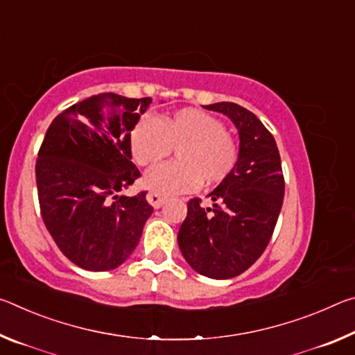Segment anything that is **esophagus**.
<instances>
[{
    "label": "esophagus",
    "mask_w": 355,
    "mask_h": 355,
    "mask_svg": "<svg viewBox=\"0 0 355 355\" xmlns=\"http://www.w3.org/2000/svg\"><path fill=\"white\" fill-rule=\"evenodd\" d=\"M147 202H148L150 205H152L153 208H161V207L164 205L166 197H163V196L158 194V192H155V191H150L148 194H147Z\"/></svg>",
    "instance_id": "34e87169"
}]
</instances>
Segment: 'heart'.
Here are the masks:
<instances>
[{"label": "heart", "instance_id": "heart-1", "mask_svg": "<svg viewBox=\"0 0 355 355\" xmlns=\"http://www.w3.org/2000/svg\"><path fill=\"white\" fill-rule=\"evenodd\" d=\"M130 148L139 166L155 164L175 148L178 161L155 166L144 177L150 189L164 196L224 182L239 158L238 142L225 123L194 107L161 120L144 114L130 131Z\"/></svg>", "mask_w": 355, "mask_h": 355}]
</instances>
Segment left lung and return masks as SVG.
<instances>
[{
  "mask_svg": "<svg viewBox=\"0 0 355 355\" xmlns=\"http://www.w3.org/2000/svg\"><path fill=\"white\" fill-rule=\"evenodd\" d=\"M225 114L239 135L236 167L209 192L213 208L188 202L178 230L189 266L209 279H232L249 269L266 249L284 203L285 180L274 136L254 112L232 101L203 106Z\"/></svg>",
  "mask_w": 355,
  "mask_h": 355,
  "instance_id": "left-lung-1",
  "label": "left lung"
}]
</instances>
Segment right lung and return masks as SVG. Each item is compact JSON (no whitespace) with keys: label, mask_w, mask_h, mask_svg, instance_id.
<instances>
[{"label":"right lung","mask_w":355,"mask_h":355,"mask_svg":"<svg viewBox=\"0 0 355 355\" xmlns=\"http://www.w3.org/2000/svg\"><path fill=\"white\" fill-rule=\"evenodd\" d=\"M150 103V97L94 95L59 114L40 146L42 219L62 254L87 271L120 266L153 213L146 191L117 194L141 177L131 161L130 131Z\"/></svg>","instance_id":"add662e5"}]
</instances>
